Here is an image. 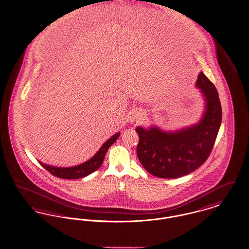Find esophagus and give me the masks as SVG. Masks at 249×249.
<instances>
[{
	"mask_svg": "<svg viewBox=\"0 0 249 249\" xmlns=\"http://www.w3.org/2000/svg\"><path fill=\"white\" fill-rule=\"evenodd\" d=\"M137 117H139V119H140V118H142V114H141V113H138Z\"/></svg>",
	"mask_w": 249,
	"mask_h": 249,
	"instance_id": "34e87169",
	"label": "esophagus"
}]
</instances>
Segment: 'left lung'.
Returning <instances> with one entry per match:
<instances>
[{
    "instance_id": "1",
    "label": "left lung",
    "mask_w": 249,
    "mask_h": 249,
    "mask_svg": "<svg viewBox=\"0 0 249 249\" xmlns=\"http://www.w3.org/2000/svg\"><path fill=\"white\" fill-rule=\"evenodd\" d=\"M196 87L206 100V112L200 123L174 133L157 127L136 128L139 135L138 159L151 175L161 178L186 176L210 157L222 121V107L215 86L200 72Z\"/></svg>"
}]
</instances>
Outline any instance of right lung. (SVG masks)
I'll use <instances>...</instances> for the list:
<instances>
[{
  "label": "right lung",
  "instance_id": "right-lung-1",
  "mask_svg": "<svg viewBox=\"0 0 249 249\" xmlns=\"http://www.w3.org/2000/svg\"><path fill=\"white\" fill-rule=\"evenodd\" d=\"M119 136H120V133H117L110 139H108L103 144V146L100 148L99 151L95 154L94 157H92L89 160L84 162L80 165L70 167V168H60V167L46 165V164H43L42 162H39V163L43 168H45L50 174L56 178H64V179L82 178L90 175L91 173L95 172L100 166L102 165L105 156L107 154V151L116 142Z\"/></svg>",
  "mask_w": 249,
  "mask_h": 249
}]
</instances>
